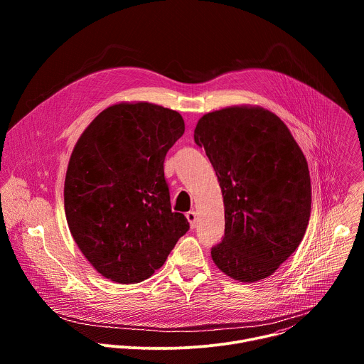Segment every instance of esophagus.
Returning <instances> with one entry per match:
<instances>
[{"mask_svg":"<svg viewBox=\"0 0 364 364\" xmlns=\"http://www.w3.org/2000/svg\"><path fill=\"white\" fill-rule=\"evenodd\" d=\"M186 218H187L190 226H191V228H196V223H197V213H196L194 210H191V212H188V213L186 215Z\"/></svg>","mask_w":364,"mask_h":364,"instance_id":"1","label":"esophagus"}]
</instances>
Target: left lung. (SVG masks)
I'll list each match as a JSON object with an SVG mask.
<instances>
[{"instance_id": "left-lung-1", "label": "left lung", "mask_w": 364, "mask_h": 364, "mask_svg": "<svg viewBox=\"0 0 364 364\" xmlns=\"http://www.w3.org/2000/svg\"><path fill=\"white\" fill-rule=\"evenodd\" d=\"M194 141L209 157L225 204L216 267L240 282L272 275L299 246L311 213L304 154L274 112L250 105L203 115Z\"/></svg>"}]
</instances>
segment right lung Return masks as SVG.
Instances as JSON below:
<instances>
[{"instance_id": "right-lung-1", "label": "right lung", "mask_w": 364, "mask_h": 364, "mask_svg": "<svg viewBox=\"0 0 364 364\" xmlns=\"http://www.w3.org/2000/svg\"><path fill=\"white\" fill-rule=\"evenodd\" d=\"M183 134L177 111L121 102L77 139L65 180L66 220L80 252L107 279L149 278L188 230L184 215L171 212L164 178L166 154Z\"/></svg>"}]
</instances>
